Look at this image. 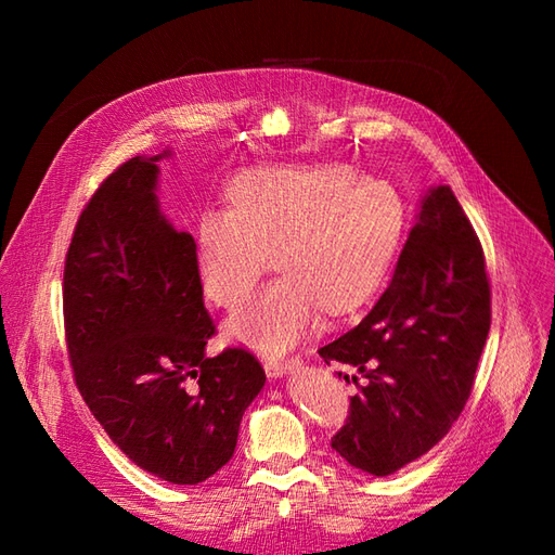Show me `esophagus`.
Here are the masks:
<instances>
[{"label": "esophagus", "mask_w": 555, "mask_h": 555, "mask_svg": "<svg viewBox=\"0 0 555 555\" xmlns=\"http://www.w3.org/2000/svg\"><path fill=\"white\" fill-rule=\"evenodd\" d=\"M264 367L271 376H284V374L300 367V358L296 356V358H286V360H269Z\"/></svg>", "instance_id": "esophagus-1"}]
</instances>
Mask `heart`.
I'll use <instances>...</instances> for the list:
<instances>
[{
	"label": "heart",
	"mask_w": 555,
	"mask_h": 555,
	"mask_svg": "<svg viewBox=\"0 0 555 555\" xmlns=\"http://www.w3.org/2000/svg\"><path fill=\"white\" fill-rule=\"evenodd\" d=\"M403 223L391 183L352 179L340 164L247 171L229 185V207L197 221L195 276L209 302L238 312L274 253L281 276L229 324V336L281 352L312 332L322 310L344 317L374 298Z\"/></svg>",
	"instance_id": "obj_1"
}]
</instances>
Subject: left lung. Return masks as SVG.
Here are the masks:
<instances>
[{"instance_id": "1", "label": "left lung", "mask_w": 555, "mask_h": 555, "mask_svg": "<svg viewBox=\"0 0 555 555\" xmlns=\"http://www.w3.org/2000/svg\"><path fill=\"white\" fill-rule=\"evenodd\" d=\"M489 326L485 250L451 188L439 185L422 199L384 296L356 328L320 348L326 364L362 376V384L352 376L358 393L334 451L376 477L427 453L473 393Z\"/></svg>"}]
</instances>
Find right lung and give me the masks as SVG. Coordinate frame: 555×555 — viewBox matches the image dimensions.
<instances>
[{"instance_id": "1", "label": "right lung", "mask_w": 555, "mask_h": 555, "mask_svg": "<svg viewBox=\"0 0 555 555\" xmlns=\"http://www.w3.org/2000/svg\"><path fill=\"white\" fill-rule=\"evenodd\" d=\"M159 157L124 162L80 211L64 264V332L78 391L109 439L145 473L199 485L231 460L267 376L241 346L205 356L217 328L193 235L159 211Z\"/></svg>"}]
</instances>
